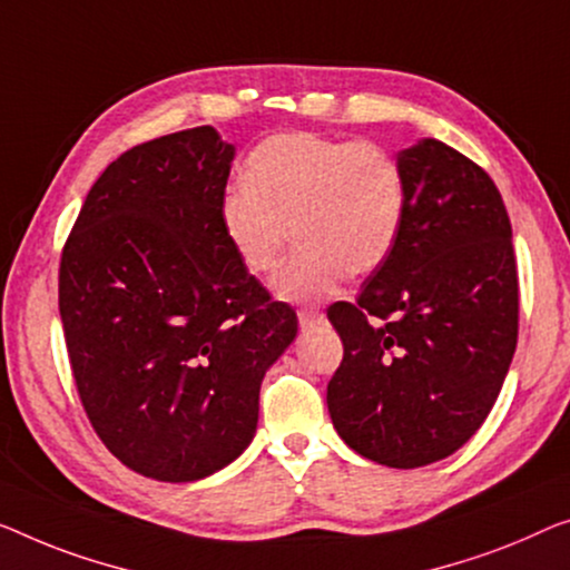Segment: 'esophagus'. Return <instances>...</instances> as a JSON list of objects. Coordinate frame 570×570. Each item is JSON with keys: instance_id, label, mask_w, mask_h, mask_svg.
I'll return each instance as SVG.
<instances>
[{"instance_id": "34e87169", "label": "esophagus", "mask_w": 570, "mask_h": 570, "mask_svg": "<svg viewBox=\"0 0 570 570\" xmlns=\"http://www.w3.org/2000/svg\"><path fill=\"white\" fill-rule=\"evenodd\" d=\"M296 317H299V327L302 330H312L314 325H320L325 314L317 312V309H299V312H296Z\"/></svg>"}]
</instances>
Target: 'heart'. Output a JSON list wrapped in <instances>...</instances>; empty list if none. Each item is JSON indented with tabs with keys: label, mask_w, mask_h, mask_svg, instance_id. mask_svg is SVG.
<instances>
[{
	"label": "heart",
	"mask_w": 570,
	"mask_h": 570,
	"mask_svg": "<svg viewBox=\"0 0 570 570\" xmlns=\"http://www.w3.org/2000/svg\"><path fill=\"white\" fill-rule=\"evenodd\" d=\"M404 212L406 184L392 153L278 132L245 160V184L223 197L219 225L250 274H268L294 230L299 250L276 271L274 292L286 302H320L392 256Z\"/></svg>",
	"instance_id": "1"
}]
</instances>
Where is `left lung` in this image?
Wrapping results in <instances>:
<instances>
[{
	"mask_svg": "<svg viewBox=\"0 0 570 570\" xmlns=\"http://www.w3.org/2000/svg\"><path fill=\"white\" fill-rule=\"evenodd\" d=\"M406 212L392 256L327 317L343 363L327 384L337 435L368 461L417 469L455 453L502 392L517 347V263L502 194L435 138L396 153Z\"/></svg>",
	"mask_w": 570,
	"mask_h": 570,
	"instance_id": "left-lung-1",
	"label": "left lung"
}]
</instances>
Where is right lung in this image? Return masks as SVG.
<instances>
[{
    "label": "right lung",
    "instance_id": "1",
    "mask_svg": "<svg viewBox=\"0 0 570 570\" xmlns=\"http://www.w3.org/2000/svg\"><path fill=\"white\" fill-rule=\"evenodd\" d=\"M235 146L164 135L105 168L68 235L58 309L81 404L109 453L186 483L250 445L266 371L296 337L219 225Z\"/></svg>",
    "mask_w": 570,
    "mask_h": 570
}]
</instances>
